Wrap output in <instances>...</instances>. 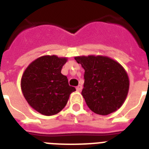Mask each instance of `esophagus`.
<instances>
[{"instance_id": "34e87169", "label": "esophagus", "mask_w": 149, "mask_h": 149, "mask_svg": "<svg viewBox=\"0 0 149 149\" xmlns=\"http://www.w3.org/2000/svg\"><path fill=\"white\" fill-rule=\"evenodd\" d=\"M82 89H83V86H82L81 84H79V85L77 86V91H81Z\"/></svg>"}]
</instances>
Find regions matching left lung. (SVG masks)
<instances>
[{
  "label": "left lung",
  "mask_w": 149,
  "mask_h": 149,
  "mask_svg": "<svg viewBox=\"0 0 149 149\" xmlns=\"http://www.w3.org/2000/svg\"><path fill=\"white\" fill-rule=\"evenodd\" d=\"M75 59L85 70L82 95L89 108L100 115L118 111L129 91V77L125 68L105 56H80Z\"/></svg>",
  "instance_id": "8db88e82"
}]
</instances>
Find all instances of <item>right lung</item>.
Wrapping results in <instances>:
<instances>
[{
	"label": "right lung",
	"instance_id": "right-lung-1",
	"mask_svg": "<svg viewBox=\"0 0 149 149\" xmlns=\"http://www.w3.org/2000/svg\"><path fill=\"white\" fill-rule=\"evenodd\" d=\"M67 57L46 55L31 62L23 72L21 88L31 108L45 116L60 112L70 94L76 91L69 85L67 77L61 73Z\"/></svg>",
	"mask_w": 149,
	"mask_h": 149
}]
</instances>
